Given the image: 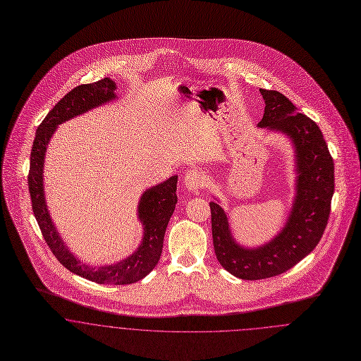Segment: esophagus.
I'll list each match as a JSON object with an SVG mask.
<instances>
[{"mask_svg":"<svg viewBox=\"0 0 361 361\" xmlns=\"http://www.w3.org/2000/svg\"><path fill=\"white\" fill-rule=\"evenodd\" d=\"M206 184H207V178L200 170H190L185 174V185L192 191H200Z\"/></svg>","mask_w":361,"mask_h":361,"instance_id":"obj_1","label":"esophagus"}]
</instances>
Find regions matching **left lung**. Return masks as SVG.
Instances as JSON below:
<instances>
[{
    "instance_id": "1",
    "label": "left lung",
    "mask_w": 361,
    "mask_h": 361,
    "mask_svg": "<svg viewBox=\"0 0 361 361\" xmlns=\"http://www.w3.org/2000/svg\"><path fill=\"white\" fill-rule=\"evenodd\" d=\"M266 108L260 127L285 133L296 149V197L280 234L257 249L240 246L231 235L224 210L210 202L212 234L216 257L242 280L276 277L298 264L320 242L335 191L334 159L320 127L279 91L260 88Z\"/></svg>"
}]
</instances>
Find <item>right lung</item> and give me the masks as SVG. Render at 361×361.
<instances>
[{
	"instance_id": "right-lung-1",
	"label": "right lung",
	"mask_w": 361,
	"mask_h": 361,
	"mask_svg": "<svg viewBox=\"0 0 361 361\" xmlns=\"http://www.w3.org/2000/svg\"><path fill=\"white\" fill-rule=\"evenodd\" d=\"M115 81L102 80L81 84L71 90L45 116L37 127L30 154V170L27 176L32 209L39 223L41 234L58 262L69 271L87 280L106 285H126L142 280L158 264L163 247V238L169 220L177 203V176L170 177L157 187L147 190L138 204V217L144 224V238L140 247L118 264L91 269L81 264L63 245L58 235L42 191V164L45 149L55 127L63 121L81 115L91 108L102 105L116 97Z\"/></svg>"
}]
</instances>
